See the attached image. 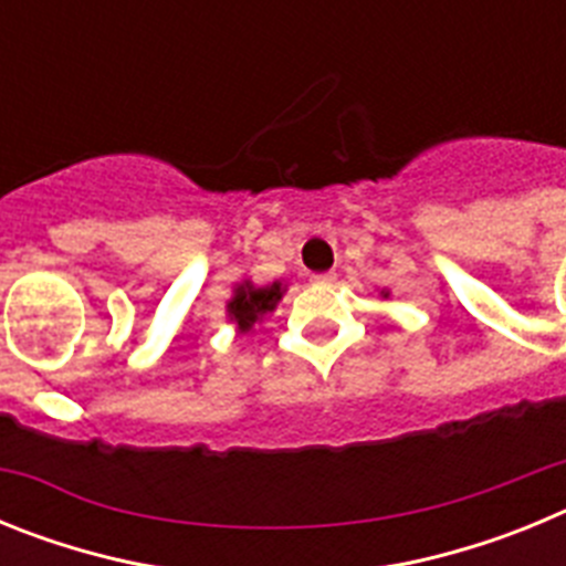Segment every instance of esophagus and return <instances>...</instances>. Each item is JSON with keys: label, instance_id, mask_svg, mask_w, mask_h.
<instances>
[{"label": "esophagus", "instance_id": "34e87169", "mask_svg": "<svg viewBox=\"0 0 566 566\" xmlns=\"http://www.w3.org/2000/svg\"><path fill=\"white\" fill-rule=\"evenodd\" d=\"M334 280H337V274H334V272H319V274H312V283H314V286H332Z\"/></svg>", "mask_w": 566, "mask_h": 566}]
</instances>
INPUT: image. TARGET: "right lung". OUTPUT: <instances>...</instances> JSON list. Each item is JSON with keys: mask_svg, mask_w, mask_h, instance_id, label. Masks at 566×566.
I'll return each instance as SVG.
<instances>
[{"mask_svg": "<svg viewBox=\"0 0 566 566\" xmlns=\"http://www.w3.org/2000/svg\"><path fill=\"white\" fill-rule=\"evenodd\" d=\"M280 283H274V286H266V289H254V286H240L238 294L232 297V303H229V317L238 323L240 332H249V328L254 326V319L260 317V314L272 312L274 303L280 300Z\"/></svg>", "mask_w": 566, "mask_h": 566, "instance_id": "add662e5", "label": "right lung"}]
</instances>
